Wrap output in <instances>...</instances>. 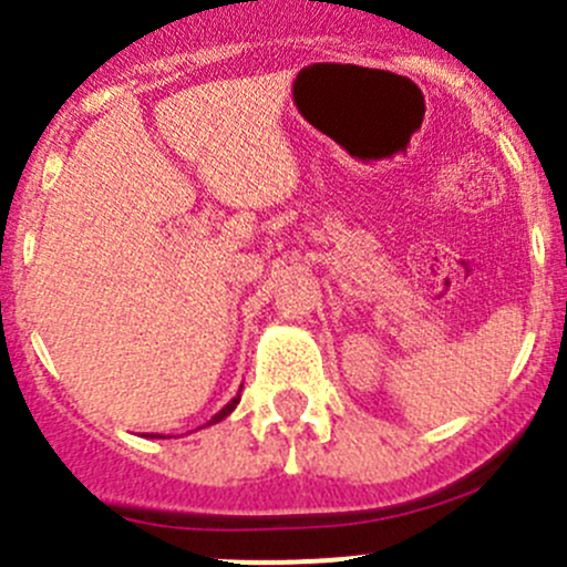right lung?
I'll use <instances>...</instances> for the list:
<instances>
[{
  "label": "right lung",
  "mask_w": 567,
  "mask_h": 567,
  "mask_svg": "<svg viewBox=\"0 0 567 567\" xmlns=\"http://www.w3.org/2000/svg\"><path fill=\"white\" fill-rule=\"evenodd\" d=\"M238 400H241V394H236V398H233L230 403H227L225 409L219 411V414H214V420H210L208 425H214V422H221V420H225V416H230V414H233V409H236V405H238Z\"/></svg>",
  "instance_id": "1"
}]
</instances>
